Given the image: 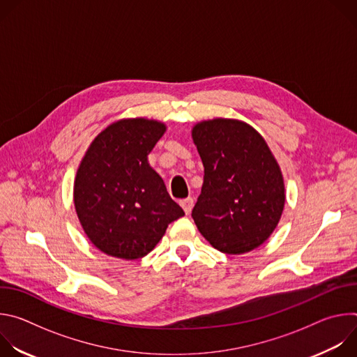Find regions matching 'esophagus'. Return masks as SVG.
Listing matches in <instances>:
<instances>
[{"instance_id":"esophagus-1","label":"esophagus","mask_w":357,"mask_h":357,"mask_svg":"<svg viewBox=\"0 0 357 357\" xmlns=\"http://www.w3.org/2000/svg\"><path fill=\"white\" fill-rule=\"evenodd\" d=\"M179 203H181V206H182V209L185 211L186 215H189L192 212V208H193V199L192 197L182 199Z\"/></svg>"}]
</instances>
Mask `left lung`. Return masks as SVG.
Listing matches in <instances>:
<instances>
[{"instance_id": "left-lung-1", "label": "left lung", "mask_w": 357, "mask_h": 357, "mask_svg": "<svg viewBox=\"0 0 357 357\" xmlns=\"http://www.w3.org/2000/svg\"><path fill=\"white\" fill-rule=\"evenodd\" d=\"M192 138L205 168L192 211L197 230L226 254L257 248L277 227L285 203L282 174L267 142L230 119L196 124Z\"/></svg>"}]
</instances>
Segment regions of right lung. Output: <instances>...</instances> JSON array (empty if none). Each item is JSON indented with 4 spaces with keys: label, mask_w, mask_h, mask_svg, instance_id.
Listing matches in <instances>:
<instances>
[{
    "label": "right lung",
    "mask_w": 357,
    "mask_h": 357,
    "mask_svg": "<svg viewBox=\"0 0 357 357\" xmlns=\"http://www.w3.org/2000/svg\"><path fill=\"white\" fill-rule=\"evenodd\" d=\"M165 130L155 120H120L94 138L80 162L76 213L89 240L112 257L146 256L168 225L185 215L148 164Z\"/></svg>",
    "instance_id": "obj_1"
}]
</instances>
